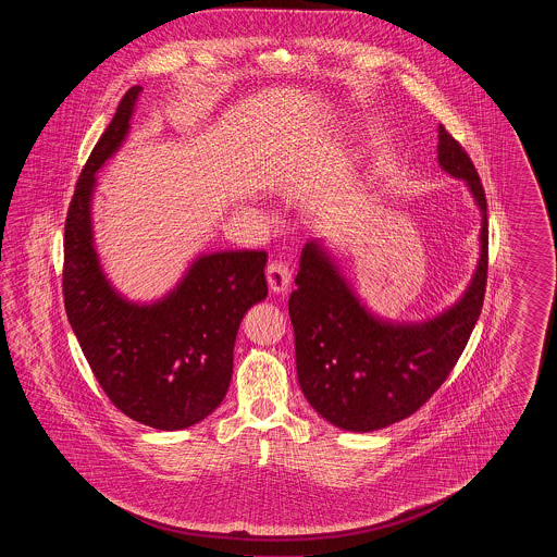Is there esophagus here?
<instances>
[{
    "instance_id": "34e87169",
    "label": "esophagus",
    "mask_w": 557,
    "mask_h": 557,
    "mask_svg": "<svg viewBox=\"0 0 557 557\" xmlns=\"http://www.w3.org/2000/svg\"><path fill=\"white\" fill-rule=\"evenodd\" d=\"M267 284H269V290L273 294H284V292L290 288L292 271L290 267L282 261H273L267 265Z\"/></svg>"
}]
</instances>
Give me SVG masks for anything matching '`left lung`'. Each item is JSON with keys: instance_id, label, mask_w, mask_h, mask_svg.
<instances>
[{"instance_id": "left-lung-1", "label": "left lung", "mask_w": 557, "mask_h": 557, "mask_svg": "<svg viewBox=\"0 0 557 557\" xmlns=\"http://www.w3.org/2000/svg\"><path fill=\"white\" fill-rule=\"evenodd\" d=\"M436 154L480 211L476 269L447 309L422 321L382 318L323 239H309L300 252L288 300L298 384L323 420L348 432H373L416 413L455 368L482 309L488 269L484 189L472 160L443 125Z\"/></svg>"}]
</instances>
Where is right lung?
<instances>
[{
  "label": "right lung",
  "instance_id": "right-lung-1",
  "mask_svg": "<svg viewBox=\"0 0 557 557\" xmlns=\"http://www.w3.org/2000/svg\"><path fill=\"white\" fill-rule=\"evenodd\" d=\"M141 85L132 87L81 173L64 227V307L108 398L135 422L184 430L227 395L246 311L265 300L263 250L202 252L154 300H132L110 282L94 236L100 169L125 144Z\"/></svg>",
  "mask_w": 557,
  "mask_h": 557
}]
</instances>
